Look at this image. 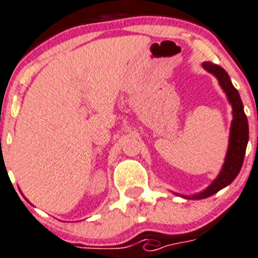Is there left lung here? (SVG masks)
<instances>
[{
  "label": "left lung",
  "instance_id": "left-lung-1",
  "mask_svg": "<svg viewBox=\"0 0 258 258\" xmlns=\"http://www.w3.org/2000/svg\"><path fill=\"white\" fill-rule=\"evenodd\" d=\"M202 66L205 67V70H208L209 72L215 75L219 80V84L227 94L228 99L233 107V122L232 128H230L229 149H228L227 158H225V163H224L220 174L204 192L195 195V196H184L191 200H201L210 197L218 191H220L221 188L232 183L239 173L240 168H242L245 149H247V144H248V121H247L245 113L243 110V103L239 93L233 86L229 75L223 67L213 63V62H205Z\"/></svg>",
  "mask_w": 258,
  "mask_h": 258
}]
</instances>
